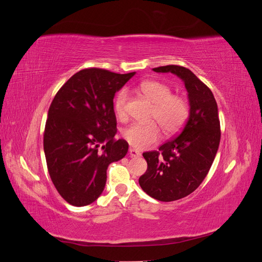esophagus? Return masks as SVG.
I'll return each mask as SVG.
<instances>
[{
    "instance_id": "esophagus-1",
    "label": "esophagus",
    "mask_w": 262,
    "mask_h": 262,
    "mask_svg": "<svg viewBox=\"0 0 262 262\" xmlns=\"http://www.w3.org/2000/svg\"><path fill=\"white\" fill-rule=\"evenodd\" d=\"M129 154H130L131 157H139L141 155V153L139 152V150L134 149V148H130L129 149Z\"/></svg>"
}]
</instances>
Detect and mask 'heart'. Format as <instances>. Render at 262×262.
I'll return each instance as SVG.
<instances>
[{"mask_svg": "<svg viewBox=\"0 0 262 262\" xmlns=\"http://www.w3.org/2000/svg\"><path fill=\"white\" fill-rule=\"evenodd\" d=\"M139 91L153 102L149 119L156 121L165 133H175L184 125L190 110L185 97L171 94V89L167 84L155 80L142 82L139 85ZM128 98L126 90H121L116 95L114 110L119 120L128 118ZM156 123H132L122 131V137L133 147L146 148L161 139V129Z\"/></svg>", "mask_w": 262, "mask_h": 262, "instance_id": "1", "label": "heart"}]
</instances>
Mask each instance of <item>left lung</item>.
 <instances>
[{"label": "left lung", "mask_w": 262, "mask_h": 262, "mask_svg": "<svg viewBox=\"0 0 262 262\" xmlns=\"http://www.w3.org/2000/svg\"><path fill=\"white\" fill-rule=\"evenodd\" d=\"M153 71L180 77L190 102L189 118L178 136L158 150L143 153L147 169L139 179L141 188L156 200L170 202L192 193L207 177L220 145L221 125L213 93L191 71L172 64Z\"/></svg>", "instance_id": "8db88e82"}]
</instances>
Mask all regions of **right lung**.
<instances>
[{
  "label": "right lung",
  "instance_id": "add662e5",
  "mask_svg": "<svg viewBox=\"0 0 262 262\" xmlns=\"http://www.w3.org/2000/svg\"><path fill=\"white\" fill-rule=\"evenodd\" d=\"M134 74L81 70L51 102L43 132L47 167L59 194L74 207L97 199L105 188L109 164L128 152V142L115 139L114 97Z\"/></svg>",
  "mask_w": 262,
  "mask_h": 262
}]
</instances>
